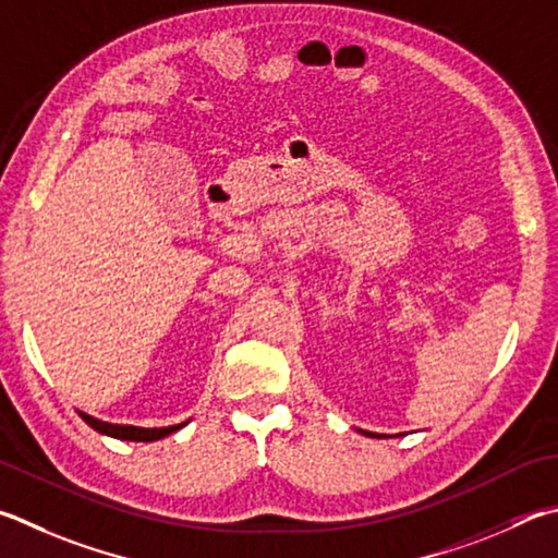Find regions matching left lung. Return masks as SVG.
<instances>
[{"instance_id": "8db88e82", "label": "left lung", "mask_w": 558, "mask_h": 558, "mask_svg": "<svg viewBox=\"0 0 558 558\" xmlns=\"http://www.w3.org/2000/svg\"><path fill=\"white\" fill-rule=\"evenodd\" d=\"M361 434H366V437H380V434H373V432H363V429H359Z\"/></svg>"}]
</instances>
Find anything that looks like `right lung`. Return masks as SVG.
Returning <instances> with one entry per match:
<instances>
[{
    "label": "right lung",
    "mask_w": 558,
    "mask_h": 558,
    "mask_svg": "<svg viewBox=\"0 0 558 558\" xmlns=\"http://www.w3.org/2000/svg\"><path fill=\"white\" fill-rule=\"evenodd\" d=\"M77 414L95 432L105 434V437H111V439H121V441H158V439L168 437V434H175L178 429H182L190 422L187 420V422H180V424H170V427H134V424L102 422V420H97V417H93V414H87L83 410H77Z\"/></svg>",
    "instance_id": "1"
}]
</instances>
